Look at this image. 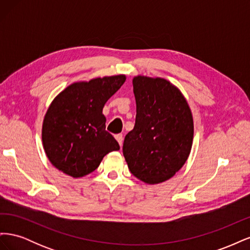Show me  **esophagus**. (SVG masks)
Masks as SVG:
<instances>
[{"label":"esophagus","mask_w":250,"mask_h":250,"mask_svg":"<svg viewBox=\"0 0 250 250\" xmlns=\"http://www.w3.org/2000/svg\"><path fill=\"white\" fill-rule=\"evenodd\" d=\"M116 140L118 141L119 145L122 147V145H123V135L122 134H116Z\"/></svg>","instance_id":"esophagus-1"}]
</instances>
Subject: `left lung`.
I'll return each instance as SVG.
<instances>
[{"label": "left lung", "mask_w": 250, "mask_h": 250, "mask_svg": "<svg viewBox=\"0 0 250 250\" xmlns=\"http://www.w3.org/2000/svg\"><path fill=\"white\" fill-rule=\"evenodd\" d=\"M132 84L137 116L125 137L123 154L135 177L149 185L164 183L181 169L191 152L192 112L168 80L137 76Z\"/></svg>", "instance_id": "1"}]
</instances>
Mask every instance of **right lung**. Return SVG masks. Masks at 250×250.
Wrapping results in <instances>:
<instances>
[{"mask_svg": "<svg viewBox=\"0 0 250 250\" xmlns=\"http://www.w3.org/2000/svg\"><path fill=\"white\" fill-rule=\"evenodd\" d=\"M124 75L76 82L60 93L42 123V145L51 164L74 178L95 171L103 157L120 149L105 130L104 104L123 85Z\"/></svg>", "mask_w": 250, "mask_h": 250, "instance_id": "right-lung-1", "label": "right lung"}]
</instances>
